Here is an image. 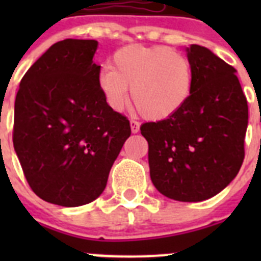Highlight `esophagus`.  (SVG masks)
Here are the masks:
<instances>
[{
	"mask_svg": "<svg viewBox=\"0 0 261 261\" xmlns=\"http://www.w3.org/2000/svg\"><path fill=\"white\" fill-rule=\"evenodd\" d=\"M130 130L132 133H137L140 130V123H137L136 120H130Z\"/></svg>",
	"mask_w": 261,
	"mask_h": 261,
	"instance_id": "34e87169",
	"label": "esophagus"
}]
</instances>
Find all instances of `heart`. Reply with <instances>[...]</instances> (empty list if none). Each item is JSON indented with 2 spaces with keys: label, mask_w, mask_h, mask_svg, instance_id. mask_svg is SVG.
I'll return each instance as SVG.
<instances>
[{
  "label": "heart",
  "mask_w": 261,
  "mask_h": 261,
  "mask_svg": "<svg viewBox=\"0 0 261 261\" xmlns=\"http://www.w3.org/2000/svg\"><path fill=\"white\" fill-rule=\"evenodd\" d=\"M114 68L106 65L98 86L115 111L128 102L129 87L137 111L146 119L162 120L180 110L190 99L193 69L184 55L165 45H128L112 56Z\"/></svg>",
  "instance_id": "b5f03b06"
}]
</instances>
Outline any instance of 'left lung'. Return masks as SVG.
<instances>
[{
    "label": "left lung",
    "instance_id": "obj_1",
    "mask_svg": "<svg viewBox=\"0 0 261 261\" xmlns=\"http://www.w3.org/2000/svg\"><path fill=\"white\" fill-rule=\"evenodd\" d=\"M190 99L156 123L141 125L154 187L176 201L208 200L229 186L244 159L248 106L237 70L208 48L192 44Z\"/></svg>",
    "mask_w": 261,
    "mask_h": 261
}]
</instances>
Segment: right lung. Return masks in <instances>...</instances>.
I'll return each instance as SVG.
<instances>
[{"instance_id":"add662e5","label":"right lung","mask_w":261,"mask_h":261,"mask_svg":"<svg viewBox=\"0 0 261 261\" xmlns=\"http://www.w3.org/2000/svg\"><path fill=\"white\" fill-rule=\"evenodd\" d=\"M96 48V40L57 41L20 81L14 149L31 190L50 204L80 206L102 195L130 136L98 86Z\"/></svg>"}]
</instances>
